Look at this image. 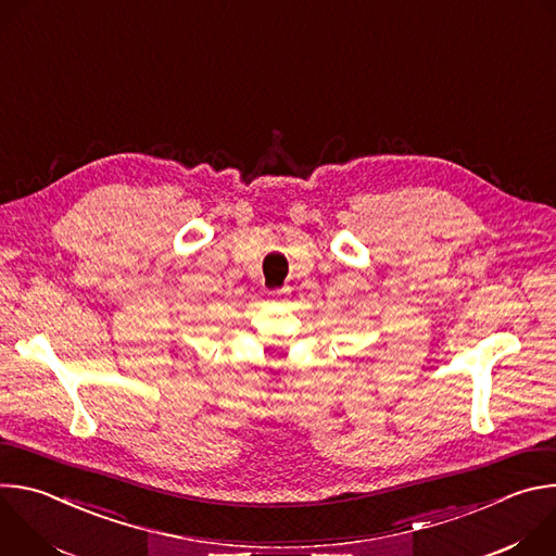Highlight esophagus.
Wrapping results in <instances>:
<instances>
[{
    "label": "esophagus",
    "instance_id": "obj_1",
    "mask_svg": "<svg viewBox=\"0 0 556 556\" xmlns=\"http://www.w3.org/2000/svg\"><path fill=\"white\" fill-rule=\"evenodd\" d=\"M270 296H275V299H279V296H283V290H273V292H270Z\"/></svg>",
    "mask_w": 556,
    "mask_h": 556
}]
</instances>
